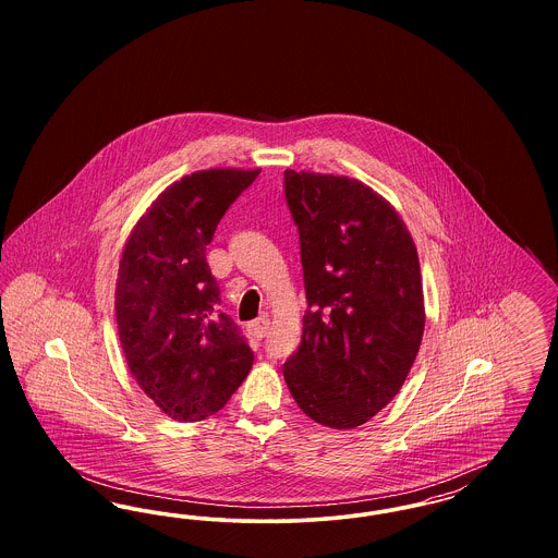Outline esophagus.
<instances>
[{"label": "esophagus", "instance_id": "1", "mask_svg": "<svg viewBox=\"0 0 558 558\" xmlns=\"http://www.w3.org/2000/svg\"><path fill=\"white\" fill-rule=\"evenodd\" d=\"M253 332H255V337H257V339H264L267 332H269V319H255V322H253Z\"/></svg>", "mask_w": 558, "mask_h": 558}]
</instances>
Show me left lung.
<instances>
[{
	"mask_svg": "<svg viewBox=\"0 0 558 558\" xmlns=\"http://www.w3.org/2000/svg\"><path fill=\"white\" fill-rule=\"evenodd\" d=\"M284 192L307 296L284 380L312 421L355 428L398 396L421 349L416 244L396 207L353 178L287 169Z\"/></svg>",
	"mask_w": 558,
	"mask_h": 558,
	"instance_id": "1",
	"label": "left lung"
}]
</instances>
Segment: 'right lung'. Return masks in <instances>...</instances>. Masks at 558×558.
Returning a JSON list of instances; mask_svg holds the SVG:
<instances>
[{
    "instance_id": "add662e5",
    "label": "right lung",
    "mask_w": 558,
    "mask_h": 558,
    "mask_svg": "<svg viewBox=\"0 0 558 558\" xmlns=\"http://www.w3.org/2000/svg\"><path fill=\"white\" fill-rule=\"evenodd\" d=\"M262 169H207L165 187L125 242L114 289L119 339L140 389L180 423L219 412L253 366L219 312L207 264L215 228Z\"/></svg>"
}]
</instances>
